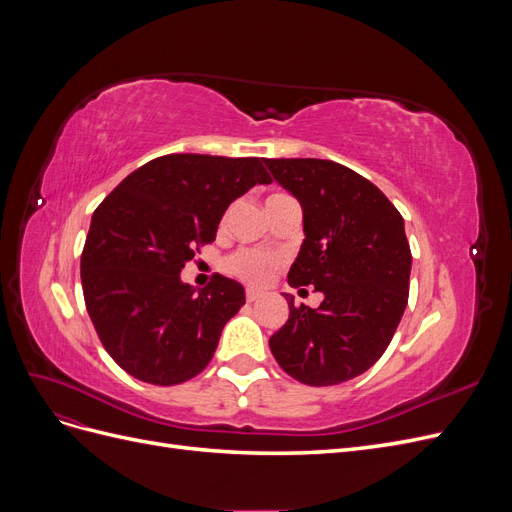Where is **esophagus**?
<instances>
[{
	"instance_id": "obj_1",
	"label": "esophagus",
	"mask_w": 512,
	"mask_h": 512,
	"mask_svg": "<svg viewBox=\"0 0 512 512\" xmlns=\"http://www.w3.org/2000/svg\"><path fill=\"white\" fill-rule=\"evenodd\" d=\"M258 299H260V292H256V290H252V288L245 290V301H247V303H254V301H258Z\"/></svg>"
}]
</instances>
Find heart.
Wrapping results in <instances>:
<instances>
[{"label":"heart","mask_w":512,"mask_h":512,"mask_svg":"<svg viewBox=\"0 0 512 512\" xmlns=\"http://www.w3.org/2000/svg\"><path fill=\"white\" fill-rule=\"evenodd\" d=\"M277 196H284V194H273L267 200ZM282 265H284V256L280 252H271V250H237L224 260V267L228 273H232L235 277H239V280L252 286L269 284L275 271Z\"/></svg>","instance_id":"1"}]
</instances>
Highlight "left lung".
<instances>
[{"label": "left lung", "instance_id": "obj_1", "mask_svg": "<svg viewBox=\"0 0 512 512\" xmlns=\"http://www.w3.org/2000/svg\"><path fill=\"white\" fill-rule=\"evenodd\" d=\"M303 207L305 241L288 273L314 286L320 307L294 305L269 339L288 376L309 386L361 376L389 348L410 292L412 254L404 218L369 179L316 158L265 160Z\"/></svg>", "mask_w": 512, "mask_h": 512}]
</instances>
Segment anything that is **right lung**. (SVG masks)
I'll list each match as a JSON object with an SVG mask.
<instances>
[{"mask_svg":"<svg viewBox=\"0 0 512 512\" xmlns=\"http://www.w3.org/2000/svg\"><path fill=\"white\" fill-rule=\"evenodd\" d=\"M256 183H271L260 158L170 153L136 168L94 211L83 297L104 350L130 376L173 386L213 359L224 324L245 305L243 286L215 273L196 292L179 273Z\"/></svg>","mask_w":512,"mask_h":512,"instance_id":"obj_1","label":"right lung"}]
</instances>
